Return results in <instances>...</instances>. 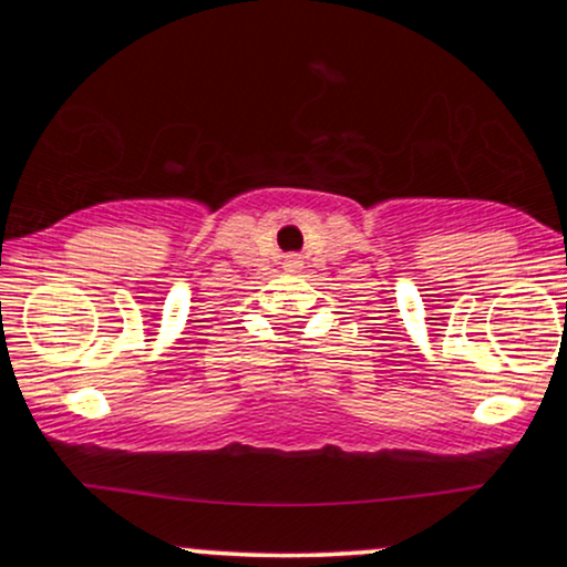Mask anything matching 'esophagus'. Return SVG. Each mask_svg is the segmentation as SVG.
I'll list each match as a JSON object with an SVG mask.
<instances>
[{"label": "esophagus", "mask_w": 567, "mask_h": 567, "mask_svg": "<svg viewBox=\"0 0 567 567\" xmlns=\"http://www.w3.org/2000/svg\"><path fill=\"white\" fill-rule=\"evenodd\" d=\"M282 266H285V271H288V275H298V271L303 269V261L298 256H288V258H285Z\"/></svg>", "instance_id": "obj_1"}]
</instances>
